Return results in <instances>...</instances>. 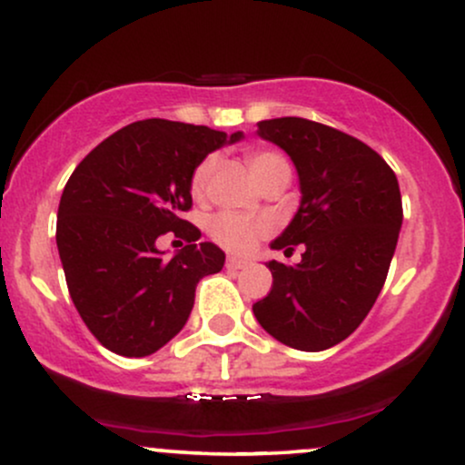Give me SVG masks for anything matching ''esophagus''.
I'll list each match as a JSON object with an SVG mask.
<instances>
[{
    "instance_id": "esophagus-1",
    "label": "esophagus",
    "mask_w": 465,
    "mask_h": 465,
    "mask_svg": "<svg viewBox=\"0 0 465 465\" xmlns=\"http://www.w3.org/2000/svg\"><path fill=\"white\" fill-rule=\"evenodd\" d=\"M247 264H249L247 260H242V258H236V255H229V258H227V262H225L227 269H232V271L244 269V266H247Z\"/></svg>"
}]
</instances>
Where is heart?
<instances>
[{
  "instance_id": "b5f03b06",
  "label": "heart",
  "mask_w": 465,
  "mask_h": 465,
  "mask_svg": "<svg viewBox=\"0 0 465 465\" xmlns=\"http://www.w3.org/2000/svg\"><path fill=\"white\" fill-rule=\"evenodd\" d=\"M247 162L251 173L260 183H266L271 177H275L282 170L288 168L286 159L273 151H251L247 154ZM216 168V157H205L196 163V168L190 174V194L194 201H203L207 194V183H210L212 173ZM269 233V223L262 218L236 214V212H221L212 218L210 223V236L216 244L223 249L236 251V253H244V251L253 249L260 238Z\"/></svg>"
}]
</instances>
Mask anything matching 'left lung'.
<instances>
[{"instance_id": "left-lung-1", "label": "left lung", "mask_w": 465, "mask_h": 465, "mask_svg": "<svg viewBox=\"0 0 465 465\" xmlns=\"http://www.w3.org/2000/svg\"><path fill=\"white\" fill-rule=\"evenodd\" d=\"M291 154L302 205L271 247L302 262L271 260L273 286L253 303L260 325L288 348L322 351L354 332L385 286L402 225L396 173L348 133L303 117L258 122Z\"/></svg>"}]
</instances>
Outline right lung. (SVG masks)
Returning <instances> with one entry per match:
<instances>
[{
  "mask_svg": "<svg viewBox=\"0 0 465 465\" xmlns=\"http://www.w3.org/2000/svg\"><path fill=\"white\" fill-rule=\"evenodd\" d=\"M225 142L227 133L207 126L140 120L100 142L69 177L56 247L74 306L106 350L140 359L163 348L188 322L201 277L225 264L183 218L192 170ZM168 231L186 247L165 261L156 240Z\"/></svg>",
  "mask_w": 465,
  "mask_h": 465,
  "instance_id": "obj_1",
  "label": "right lung"
}]
</instances>
